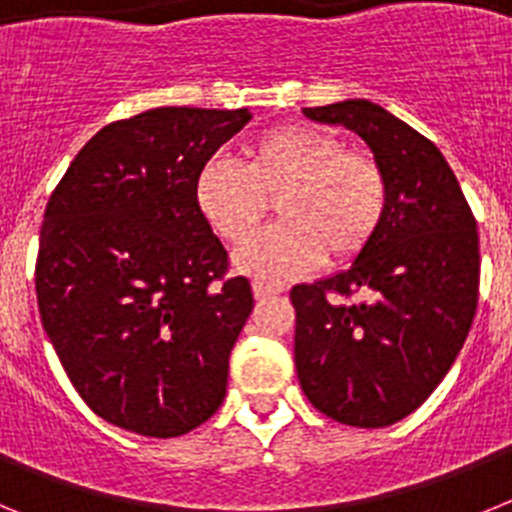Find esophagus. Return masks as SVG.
<instances>
[{
  "mask_svg": "<svg viewBox=\"0 0 512 512\" xmlns=\"http://www.w3.org/2000/svg\"><path fill=\"white\" fill-rule=\"evenodd\" d=\"M253 295H256V300L259 302H264L274 295H282V287H279V284H269V282H253Z\"/></svg>",
  "mask_w": 512,
  "mask_h": 512,
  "instance_id": "esophagus-1",
  "label": "esophagus"
}]
</instances>
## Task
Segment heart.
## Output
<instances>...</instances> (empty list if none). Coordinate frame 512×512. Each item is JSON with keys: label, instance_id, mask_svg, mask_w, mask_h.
<instances>
[{"label": "heart", "instance_id": "1", "mask_svg": "<svg viewBox=\"0 0 512 512\" xmlns=\"http://www.w3.org/2000/svg\"><path fill=\"white\" fill-rule=\"evenodd\" d=\"M274 200L279 223L238 253L261 279H289L320 259L346 266L372 246L387 215L390 182L372 153L315 125H277L241 151V166L210 161L194 179V202L223 241L241 246Z\"/></svg>", "mask_w": 512, "mask_h": 512}]
</instances>
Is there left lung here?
Instances as JSON below:
<instances>
[{
    "instance_id": "left-lung-1",
    "label": "left lung",
    "mask_w": 512,
    "mask_h": 512,
    "mask_svg": "<svg viewBox=\"0 0 512 512\" xmlns=\"http://www.w3.org/2000/svg\"><path fill=\"white\" fill-rule=\"evenodd\" d=\"M359 133L390 182L377 238L351 269L289 292L307 400L354 428L408 418L436 390L472 328L477 220L443 153L369 99L305 107Z\"/></svg>"
}]
</instances>
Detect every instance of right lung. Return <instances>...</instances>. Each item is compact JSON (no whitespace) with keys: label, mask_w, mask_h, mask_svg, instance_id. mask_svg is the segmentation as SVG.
Returning a JSON list of instances; mask_svg holds the SVG:
<instances>
[{"label":"right lung","mask_w":512,"mask_h":512,"mask_svg":"<svg viewBox=\"0 0 512 512\" xmlns=\"http://www.w3.org/2000/svg\"><path fill=\"white\" fill-rule=\"evenodd\" d=\"M248 110L156 107L110 122L71 161L40 228L43 328L89 408L174 438L223 405L246 277L194 202V179Z\"/></svg>","instance_id":"obj_1"}]
</instances>
